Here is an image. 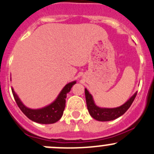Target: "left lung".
Instances as JSON below:
<instances>
[{
  "label": "left lung",
  "instance_id": "left-lung-1",
  "mask_svg": "<svg viewBox=\"0 0 154 154\" xmlns=\"http://www.w3.org/2000/svg\"><path fill=\"white\" fill-rule=\"evenodd\" d=\"M85 93L86 103H87L89 114L94 119L100 121V122H106V121L114 120L123 115L128 110V108L131 106V103H133L134 98L137 95V92H135L122 106L115 108H104L100 107L95 104L93 97L89 93L87 88H85Z\"/></svg>",
  "mask_w": 154,
  "mask_h": 154
}]
</instances>
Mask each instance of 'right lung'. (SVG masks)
<instances>
[{"label": "right lung", "instance_id": "add662e5", "mask_svg": "<svg viewBox=\"0 0 154 154\" xmlns=\"http://www.w3.org/2000/svg\"><path fill=\"white\" fill-rule=\"evenodd\" d=\"M75 83L76 81H73L66 85L55 100L51 104L40 109H31L25 106L18 95L14 91V88H12L11 89L17 105L29 119L41 124H53L57 122L62 117L66 106V95L70 91L73 85Z\"/></svg>", "mask_w": 154, "mask_h": 154}]
</instances>
